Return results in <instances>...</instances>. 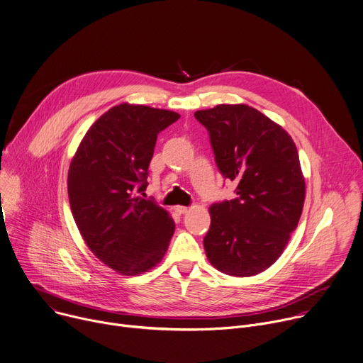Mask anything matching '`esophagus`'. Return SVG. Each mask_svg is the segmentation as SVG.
Wrapping results in <instances>:
<instances>
[{
  "mask_svg": "<svg viewBox=\"0 0 363 363\" xmlns=\"http://www.w3.org/2000/svg\"><path fill=\"white\" fill-rule=\"evenodd\" d=\"M174 209H176V212H177L179 215H184V213L189 212V208H186V206H176Z\"/></svg>",
  "mask_w": 363,
  "mask_h": 363,
  "instance_id": "34e87169",
  "label": "esophagus"
}]
</instances>
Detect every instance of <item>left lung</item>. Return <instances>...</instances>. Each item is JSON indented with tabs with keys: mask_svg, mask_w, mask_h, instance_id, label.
Masks as SVG:
<instances>
[{
	"mask_svg": "<svg viewBox=\"0 0 363 363\" xmlns=\"http://www.w3.org/2000/svg\"><path fill=\"white\" fill-rule=\"evenodd\" d=\"M211 137L225 179L236 182V197L209 208L203 239L209 262L232 277L269 268L297 228L306 183L293 138L258 109L222 104L196 111Z\"/></svg>",
	"mask_w": 363,
	"mask_h": 363,
	"instance_id": "obj_1",
	"label": "left lung"
}]
</instances>
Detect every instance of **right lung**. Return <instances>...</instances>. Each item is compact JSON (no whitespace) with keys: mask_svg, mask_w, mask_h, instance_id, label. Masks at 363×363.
Masks as SVG:
<instances>
[{"mask_svg":"<svg viewBox=\"0 0 363 363\" xmlns=\"http://www.w3.org/2000/svg\"><path fill=\"white\" fill-rule=\"evenodd\" d=\"M180 118L167 109L121 104L80 141L67 174L76 226L108 267L137 275L163 259L174 233L166 209L141 197L157 135Z\"/></svg>","mask_w":363,"mask_h":363,"instance_id":"obj_1","label":"right lung"}]
</instances>
